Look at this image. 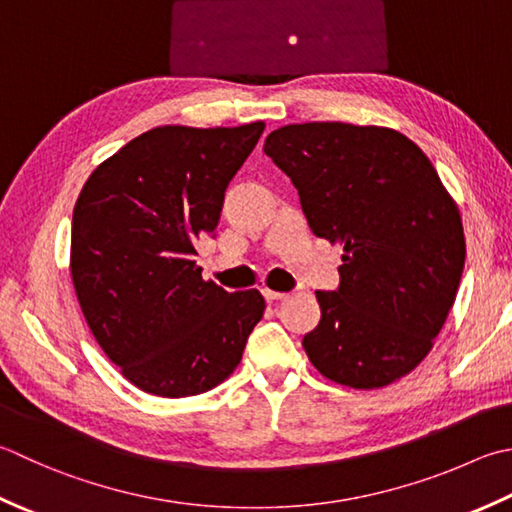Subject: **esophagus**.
Instances as JSON below:
<instances>
[{"label":"esophagus","instance_id":"esophagus-1","mask_svg":"<svg viewBox=\"0 0 512 512\" xmlns=\"http://www.w3.org/2000/svg\"><path fill=\"white\" fill-rule=\"evenodd\" d=\"M264 297L268 299V302H277V299H284V297H286V293H279V290L264 288Z\"/></svg>","mask_w":512,"mask_h":512}]
</instances>
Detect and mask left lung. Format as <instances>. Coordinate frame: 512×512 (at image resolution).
<instances>
[{
	"label": "left lung",
	"instance_id": "1",
	"mask_svg": "<svg viewBox=\"0 0 512 512\" xmlns=\"http://www.w3.org/2000/svg\"><path fill=\"white\" fill-rule=\"evenodd\" d=\"M264 153L297 188L310 230L344 244L339 288L315 293L322 319L304 335L308 359L342 386L397 382L433 348L466 259L435 166L397 130L342 122L277 128Z\"/></svg>",
	"mask_w": 512,
	"mask_h": 512
}]
</instances>
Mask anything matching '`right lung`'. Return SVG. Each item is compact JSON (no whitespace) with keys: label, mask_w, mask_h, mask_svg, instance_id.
I'll return each mask as SVG.
<instances>
[{"label":"right lung","mask_w":512,"mask_h":512,"mask_svg":"<svg viewBox=\"0 0 512 512\" xmlns=\"http://www.w3.org/2000/svg\"><path fill=\"white\" fill-rule=\"evenodd\" d=\"M264 122L159 126L88 177L73 210L70 275L90 333L130 384L190 397L222 384L266 302L204 282L195 239L213 235L230 179Z\"/></svg>","instance_id":"obj_1"}]
</instances>
